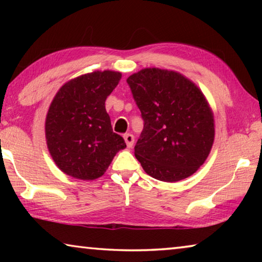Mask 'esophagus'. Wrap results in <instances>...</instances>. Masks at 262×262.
<instances>
[{"mask_svg": "<svg viewBox=\"0 0 262 262\" xmlns=\"http://www.w3.org/2000/svg\"><path fill=\"white\" fill-rule=\"evenodd\" d=\"M123 139H125L127 147L128 148H132L133 144H134V136H133L132 134H129V133H128V134H125V136H123Z\"/></svg>", "mask_w": 262, "mask_h": 262, "instance_id": "obj_1", "label": "esophagus"}]
</instances>
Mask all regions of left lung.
Segmentation results:
<instances>
[{"label":"left lung","mask_w":262,"mask_h":262,"mask_svg":"<svg viewBox=\"0 0 262 262\" xmlns=\"http://www.w3.org/2000/svg\"><path fill=\"white\" fill-rule=\"evenodd\" d=\"M144 121L135 157L152 178L174 183L192 176L209 155L214 114L200 89L173 70L145 68L127 78Z\"/></svg>","instance_id":"8db88e82"}]
</instances>
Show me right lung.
I'll use <instances>...</instances> for the list:
<instances>
[{"instance_id":"1","label":"right lung","mask_w":262,"mask_h":262,"mask_svg":"<svg viewBox=\"0 0 262 262\" xmlns=\"http://www.w3.org/2000/svg\"><path fill=\"white\" fill-rule=\"evenodd\" d=\"M121 73H89L63 84L46 115L47 148L56 166L73 178L95 180L103 176L125 140L115 134L105 100Z\"/></svg>"}]
</instances>
